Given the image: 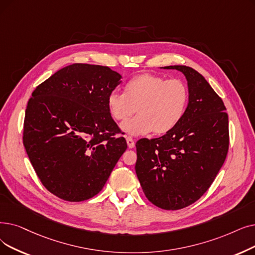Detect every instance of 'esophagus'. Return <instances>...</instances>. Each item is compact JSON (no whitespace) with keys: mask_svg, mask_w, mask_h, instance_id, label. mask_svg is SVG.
I'll use <instances>...</instances> for the list:
<instances>
[{"mask_svg":"<svg viewBox=\"0 0 255 255\" xmlns=\"http://www.w3.org/2000/svg\"><path fill=\"white\" fill-rule=\"evenodd\" d=\"M126 141H127V145H128V147L130 149L134 148V140H133V138H132L131 136H127L126 137Z\"/></svg>","mask_w":255,"mask_h":255,"instance_id":"esophagus-1","label":"esophagus"}]
</instances>
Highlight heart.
Returning <instances> with one entry per match:
<instances>
[{
	"mask_svg": "<svg viewBox=\"0 0 255 255\" xmlns=\"http://www.w3.org/2000/svg\"><path fill=\"white\" fill-rule=\"evenodd\" d=\"M189 102V91L179 79L167 80L154 74H139L125 85V94L113 92L108 97L110 115L116 121H125L122 129L131 135L153 131L164 134L173 130L183 118Z\"/></svg>",
	"mask_w": 255,
	"mask_h": 255,
	"instance_id": "heart-1",
	"label": "heart"
}]
</instances>
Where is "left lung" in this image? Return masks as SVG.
I'll return each instance as SVG.
<instances>
[{
    "label": "left lung",
    "instance_id": "8db88e82",
    "mask_svg": "<svg viewBox=\"0 0 255 255\" xmlns=\"http://www.w3.org/2000/svg\"><path fill=\"white\" fill-rule=\"evenodd\" d=\"M183 73L189 104L173 130L136 141L135 172L148 200L167 210L200 199L214 182L229 147L226 107L204 77L190 66L170 65Z\"/></svg>",
    "mask_w": 255,
    "mask_h": 255
}]
</instances>
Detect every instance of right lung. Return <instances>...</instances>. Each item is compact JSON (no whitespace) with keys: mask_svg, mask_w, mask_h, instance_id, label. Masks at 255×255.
<instances>
[{"mask_svg":"<svg viewBox=\"0 0 255 255\" xmlns=\"http://www.w3.org/2000/svg\"><path fill=\"white\" fill-rule=\"evenodd\" d=\"M121 78L108 66L74 63L29 99L24 146L42 185L62 200L96 196L127 149L107 103Z\"/></svg>","mask_w":255,"mask_h":255,"instance_id":"1","label":"right lung"}]
</instances>
